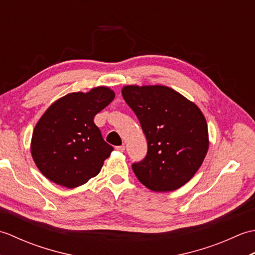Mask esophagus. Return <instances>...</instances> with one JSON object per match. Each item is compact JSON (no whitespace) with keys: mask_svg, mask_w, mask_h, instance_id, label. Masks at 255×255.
<instances>
[{"mask_svg":"<svg viewBox=\"0 0 255 255\" xmlns=\"http://www.w3.org/2000/svg\"><path fill=\"white\" fill-rule=\"evenodd\" d=\"M117 151H119V152H124L125 151V145H118V147L115 148Z\"/></svg>","mask_w":255,"mask_h":255,"instance_id":"1","label":"esophagus"}]
</instances>
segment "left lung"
Returning a JSON list of instances; mask_svg holds the SVG:
<instances>
[{
    "instance_id": "1",
    "label": "left lung",
    "mask_w": 255,
    "mask_h": 255,
    "mask_svg": "<svg viewBox=\"0 0 255 255\" xmlns=\"http://www.w3.org/2000/svg\"><path fill=\"white\" fill-rule=\"evenodd\" d=\"M124 100L136 114L148 153L132 164L143 185L172 192L191 180L209 147L207 122L195 103L165 85H126Z\"/></svg>"
}]
</instances>
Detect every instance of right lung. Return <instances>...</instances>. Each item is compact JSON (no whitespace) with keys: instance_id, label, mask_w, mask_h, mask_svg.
Returning a JSON list of instances; mask_svg holds the SVG:
<instances>
[{"instance_id":"1","label":"right lung","mask_w":255,"mask_h":255,"mask_svg":"<svg viewBox=\"0 0 255 255\" xmlns=\"http://www.w3.org/2000/svg\"><path fill=\"white\" fill-rule=\"evenodd\" d=\"M115 99L107 86L69 93L53 102L32 131L30 153L42 175L63 187L83 185L99 174L114 148L94 124Z\"/></svg>"}]
</instances>
